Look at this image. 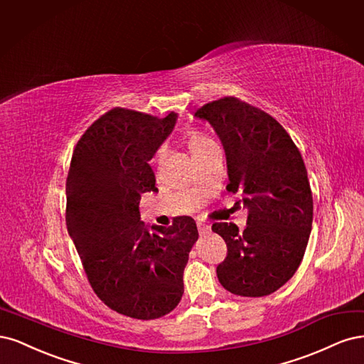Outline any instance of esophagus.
Here are the masks:
<instances>
[{
	"instance_id": "obj_1",
	"label": "esophagus",
	"mask_w": 364,
	"mask_h": 364,
	"mask_svg": "<svg viewBox=\"0 0 364 364\" xmlns=\"http://www.w3.org/2000/svg\"><path fill=\"white\" fill-rule=\"evenodd\" d=\"M196 225H198V230H199V232H201V234H208L210 231H212V225H210L208 222H205L203 219H198Z\"/></svg>"
}]
</instances>
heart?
I'll return each mask as SVG.
<instances>
[{"instance_id":"obj_1","label":"heart","mask_w":364,"mask_h":364,"mask_svg":"<svg viewBox=\"0 0 364 364\" xmlns=\"http://www.w3.org/2000/svg\"><path fill=\"white\" fill-rule=\"evenodd\" d=\"M187 139H189V146L193 152V156L204 154V152L208 151L210 148L216 146L215 139L212 136H208L207 133H203V132H192ZM165 156H166V146L163 145L156 152V161L161 163L163 159H165Z\"/></svg>"}]
</instances>
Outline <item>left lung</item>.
<instances>
[{
	"instance_id": "1",
	"label": "left lung",
	"mask_w": 364,
	"mask_h": 364,
	"mask_svg": "<svg viewBox=\"0 0 364 364\" xmlns=\"http://www.w3.org/2000/svg\"><path fill=\"white\" fill-rule=\"evenodd\" d=\"M195 116L215 128L227 156V189L248 208L243 231L227 222L212 227L227 243L219 283L239 296L271 295L298 271L311 231L313 195L301 152L271 114L236 97L207 102Z\"/></svg>"
}]
</instances>
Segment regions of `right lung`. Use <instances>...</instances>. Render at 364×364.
<instances>
[{
    "label": "right lung",
    "mask_w": 364,
    "mask_h": 364,
    "mask_svg": "<svg viewBox=\"0 0 364 364\" xmlns=\"http://www.w3.org/2000/svg\"><path fill=\"white\" fill-rule=\"evenodd\" d=\"M175 121L173 112H105L78 140L66 178V225L89 284L109 309L134 319H157L178 306L198 240L191 216L152 232L140 220V198L156 191L148 161Z\"/></svg>",
    "instance_id": "right-lung-1"
}]
</instances>
